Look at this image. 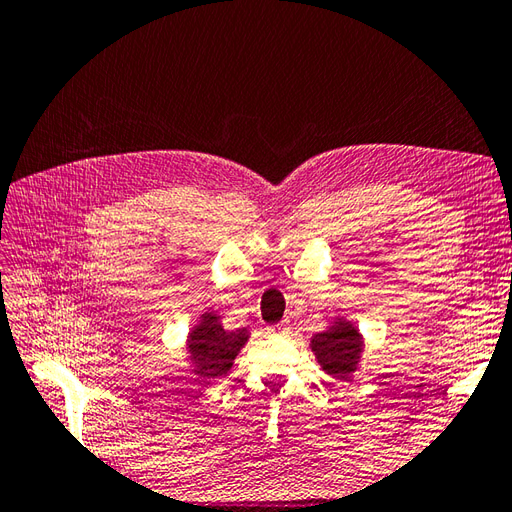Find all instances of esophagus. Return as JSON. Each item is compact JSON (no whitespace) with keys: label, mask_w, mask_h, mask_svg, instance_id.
<instances>
[{"label":"esophagus","mask_w":512,"mask_h":512,"mask_svg":"<svg viewBox=\"0 0 512 512\" xmlns=\"http://www.w3.org/2000/svg\"><path fill=\"white\" fill-rule=\"evenodd\" d=\"M290 332V321H281V323H277V328H275V334H288Z\"/></svg>","instance_id":"obj_1"}]
</instances>
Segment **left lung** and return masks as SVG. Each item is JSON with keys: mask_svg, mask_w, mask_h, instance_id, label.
<instances>
[{"mask_svg": "<svg viewBox=\"0 0 512 512\" xmlns=\"http://www.w3.org/2000/svg\"><path fill=\"white\" fill-rule=\"evenodd\" d=\"M312 350L330 376H345L354 372L361 354V336L350 323L339 321L334 328L314 336Z\"/></svg>", "mask_w": 512, "mask_h": 512, "instance_id": "obj_1", "label": "left lung"}]
</instances>
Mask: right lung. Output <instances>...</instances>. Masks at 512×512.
<instances>
[{
	"mask_svg": "<svg viewBox=\"0 0 512 512\" xmlns=\"http://www.w3.org/2000/svg\"><path fill=\"white\" fill-rule=\"evenodd\" d=\"M246 339V332H226L215 314H204L202 323L191 332L189 339V350L193 361L198 363V374L211 378L224 376Z\"/></svg>",
	"mask_w": 512,
	"mask_h": 512,
	"instance_id": "1",
	"label": "right lung"
}]
</instances>
